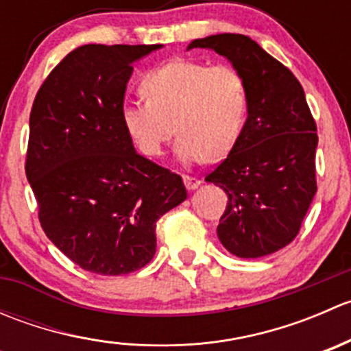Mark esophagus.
<instances>
[{"label":"esophagus","instance_id":"obj_1","mask_svg":"<svg viewBox=\"0 0 351 351\" xmlns=\"http://www.w3.org/2000/svg\"><path fill=\"white\" fill-rule=\"evenodd\" d=\"M183 182H185V185H186V189L189 190H195L198 185H200V180L197 178V176H189V175H185L183 176Z\"/></svg>","mask_w":351,"mask_h":351}]
</instances>
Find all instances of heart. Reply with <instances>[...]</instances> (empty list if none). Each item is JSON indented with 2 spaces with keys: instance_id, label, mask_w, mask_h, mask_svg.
Segmentation results:
<instances>
[{
  "instance_id": "obj_1",
  "label": "heart",
  "mask_w": 351,
  "mask_h": 351,
  "mask_svg": "<svg viewBox=\"0 0 351 351\" xmlns=\"http://www.w3.org/2000/svg\"><path fill=\"white\" fill-rule=\"evenodd\" d=\"M141 93L146 101L125 104L120 115L134 146L149 158L162 154L175 129L185 162L224 158L241 137L247 86L234 66L173 59L144 74Z\"/></svg>"
}]
</instances>
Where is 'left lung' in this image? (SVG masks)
Wrapping results in <instances>:
<instances>
[{"instance_id":"1","label":"left lung","mask_w":351,"mask_h":351,"mask_svg":"<svg viewBox=\"0 0 351 351\" xmlns=\"http://www.w3.org/2000/svg\"><path fill=\"white\" fill-rule=\"evenodd\" d=\"M195 47L224 56L247 86L241 137L205 176L229 198L217 236L236 256H267L295 239L316 195V122L292 71L250 37L210 35Z\"/></svg>"}]
</instances>
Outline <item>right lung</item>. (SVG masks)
<instances>
[{
  "instance_id": "1",
  "label": "right lung",
  "mask_w": 351,
  "mask_h": 351,
  "mask_svg": "<svg viewBox=\"0 0 351 351\" xmlns=\"http://www.w3.org/2000/svg\"><path fill=\"white\" fill-rule=\"evenodd\" d=\"M162 45L88 44L42 83L25 173L42 229L71 261L125 275L156 253V222L182 204V176L137 154L122 125L132 64Z\"/></svg>"
}]
</instances>
